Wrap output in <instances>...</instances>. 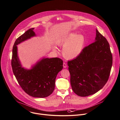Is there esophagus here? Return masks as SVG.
<instances>
[{
  "label": "esophagus",
  "mask_w": 120,
  "mask_h": 120,
  "mask_svg": "<svg viewBox=\"0 0 120 120\" xmlns=\"http://www.w3.org/2000/svg\"><path fill=\"white\" fill-rule=\"evenodd\" d=\"M63 67H64V68H65L67 67V65H66L65 63H63Z\"/></svg>",
  "instance_id": "obj_1"
}]
</instances>
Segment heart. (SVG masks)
Returning <instances> with one entry per match:
<instances>
[{"instance_id": "heart-1", "label": "heart", "mask_w": 120, "mask_h": 120, "mask_svg": "<svg viewBox=\"0 0 120 120\" xmlns=\"http://www.w3.org/2000/svg\"><path fill=\"white\" fill-rule=\"evenodd\" d=\"M86 42L85 38L82 34H79L75 32H71L64 36L56 41L58 46H64L62 49V55L67 59H72L81 54L83 50ZM53 49L56 51V49Z\"/></svg>"}]
</instances>
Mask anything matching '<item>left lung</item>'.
Returning <instances> with one entry per match:
<instances>
[{
    "label": "left lung",
    "instance_id": "obj_1",
    "mask_svg": "<svg viewBox=\"0 0 120 120\" xmlns=\"http://www.w3.org/2000/svg\"><path fill=\"white\" fill-rule=\"evenodd\" d=\"M95 41L67 63L72 90L80 97L98 92L105 85L110 75L112 64L110 46L97 29Z\"/></svg>",
    "mask_w": 120,
    "mask_h": 120
}]
</instances>
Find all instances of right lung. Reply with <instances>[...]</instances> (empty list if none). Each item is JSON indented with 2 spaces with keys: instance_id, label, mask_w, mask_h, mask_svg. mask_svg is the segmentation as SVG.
<instances>
[{
  "instance_id": "obj_1",
  "label": "right lung",
  "mask_w": 120,
  "mask_h": 120,
  "mask_svg": "<svg viewBox=\"0 0 120 120\" xmlns=\"http://www.w3.org/2000/svg\"><path fill=\"white\" fill-rule=\"evenodd\" d=\"M34 29L28 30L16 39L13 48L11 64L17 81L25 92L34 98H44L53 92L56 77L63 68V61L57 57L43 58L30 69L22 67L18 56L17 45L35 36Z\"/></svg>"
}]
</instances>
